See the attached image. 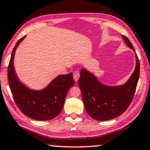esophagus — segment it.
<instances>
[{
  "label": "esophagus",
  "instance_id": "obj_1",
  "mask_svg": "<svg viewBox=\"0 0 150 150\" xmlns=\"http://www.w3.org/2000/svg\"><path fill=\"white\" fill-rule=\"evenodd\" d=\"M73 77H74V79L75 81L77 82L80 77V73L78 71H74L73 72Z\"/></svg>",
  "mask_w": 150,
  "mask_h": 150
}]
</instances>
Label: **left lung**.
<instances>
[{
  "mask_svg": "<svg viewBox=\"0 0 150 150\" xmlns=\"http://www.w3.org/2000/svg\"><path fill=\"white\" fill-rule=\"evenodd\" d=\"M127 46L134 49L127 36H122ZM136 67L133 74L125 84L108 86L98 81L93 74L85 69L80 71L78 81L84 107L88 114L95 120L106 121L125 112L133 100L139 78L140 64L136 54Z\"/></svg>",
  "mask_w": 150,
  "mask_h": 150,
  "instance_id": "left-lung-1",
  "label": "left lung"
}]
</instances>
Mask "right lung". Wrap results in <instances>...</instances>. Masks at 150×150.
<instances>
[{"label": "right lung", "mask_w": 150, "mask_h": 150, "mask_svg": "<svg viewBox=\"0 0 150 150\" xmlns=\"http://www.w3.org/2000/svg\"><path fill=\"white\" fill-rule=\"evenodd\" d=\"M25 36L17 41L8 66V79L14 101L23 114L36 120H51L59 114L68 90L74 85L72 73L59 75L45 89L33 91L21 84L13 66L15 52Z\"/></svg>", "instance_id": "add662e5"}]
</instances>
